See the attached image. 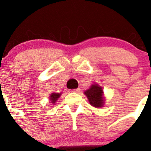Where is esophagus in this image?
<instances>
[{
	"label": "esophagus",
	"instance_id": "esophagus-1",
	"mask_svg": "<svg viewBox=\"0 0 151 151\" xmlns=\"http://www.w3.org/2000/svg\"><path fill=\"white\" fill-rule=\"evenodd\" d=\"M79 90H80V89H79V88H77V89H72V90H71V91H72V92H78Z\"/></svg>",
	"mask_w": 151,
	"mask_h": 151
}]
</instances>
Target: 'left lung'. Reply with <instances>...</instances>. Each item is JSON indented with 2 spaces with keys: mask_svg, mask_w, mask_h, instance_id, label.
I'll return each instance as SVG.
<instances>
[{
  "mask_svg": "<svg viewBox=\"0 0 151 151\" xmlns=\"http://www.w3.org/2000/svg\"><path fill=\"white\" fill-rule=\"evenodd\" d=\"M84 93L91 106L96 108L103 106L104 100L103 97V90L101 86H99L97 84H93L89 89L84 91Z\"/></svg>",
  "mask_w": 151,
  "mask_h": 151,
  "instance_id": "8db88e82",
  "label": "left lung"
}]
</instances>
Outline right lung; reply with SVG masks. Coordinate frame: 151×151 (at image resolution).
<instances>
[{
  "label": "right lung",
  "mask_w": 151,
  "mask_h": 151,
  "mask_svg": "<svg viewBox=\"0 0 151 151\" xmlns=\"http://www.w3.org/2000/svg\"><path fill=\"white\" fill-rule=\"evenodd\" d=\"M60 93H52L51 95H50V101H51V103L55 104V102L57 101L58 99L60 97Z\"/></svg>",
  "instance_id": "right-lung-1"
}]
</instances>
